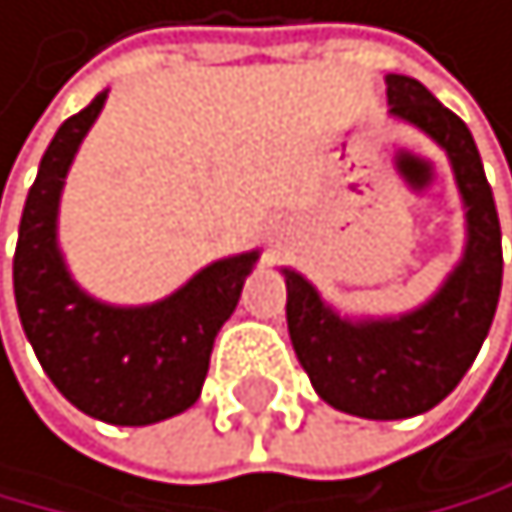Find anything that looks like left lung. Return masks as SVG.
<instances>
[{
  "instance_id": "1",
  "label": "left lung",
  "mask_w": 512,
  "mask_h": 512,
  "mask_svg": "<svg viewBox=\"0 0 512 512\" xmlns=\"http://www.w3.org/2000/svg\"><path fill=\"white\" fill-rule=\"evenodd\" d=\"M385 94L392 117L451 159L467 218L461 261L428 303L379 320L340 317L307 277L284 267L287 330L303 372L326 405L372 421L421 415L457 389L487 340L503 284L500 218L467 123L415 77L389 74Z\"/></svg>"
}]
</instances>
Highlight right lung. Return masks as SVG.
<instances>
[{
    "instance_id": "right-lung-1",
    "label": "right lung",
    "mask_w": 512,
    "mask_h": 512,
    "mask_svg": "<svg viewBox=\"0 0 512 512\" xmlns=\"http://www.w3.org/2000/svg\"><path fill=\"white\" fill-rule=\"evenodd\" d=\"M104 100L100 91L64 120L41 156L12 258L15 307L41 369L74 408L107 425H153L202 395L215 336L235 313L258 251L202 267L146 307H114L77 287L58 248V202Z\"/></svg>"
}]
</instances>
